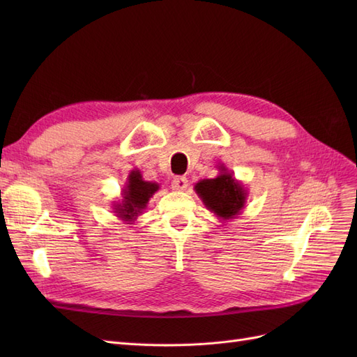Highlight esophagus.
<instances>
[{
    "instance_id": "1",
    "label": "esophagus",
    "mask_w": 357,
    "mask_h": 357,
    "mask_svg": "<svg viewBox=\"0 0 357 357\" xmlns=\"http://www.w3.org/2000/svg\"><path fill=\"white\" fill-rule=\"evenodd\" d=\"M189 186V180L186 177H176L171 183V188L172 190H177V192H183L186 190Z\"/></svg>"
}]
</instances>
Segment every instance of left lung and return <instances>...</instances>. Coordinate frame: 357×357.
<instances>
[{
  "label": "left lung",
  "instance_id": "obj_1",
  "mask_svg": "<svg viewBox=\"0 0 357 357\" xmlns=\"http://www.w3.org/2000/svg\"><path fill=\"white\" fill-rule=\"evenodd\" d=\"M195 192L207 210L222 220L235 219L247 201L244 185L223 164L219 167V176L199 180L195 185Z\"/></svg>",
  "mask_w": 357,
  "mask_h": 357
}]
</instances>
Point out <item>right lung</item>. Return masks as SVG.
Here are the masks:
<instances>
[{
    "instance_id": "obj_1",
    "label": "right lung",
    "mask_w": 357,
    "mask_h": 357,
    "mask_svg": "<svg viewBox=\"0 0 357 357\" xmlns=\"http://www.w3.org/2000/svg\"><path fill=\"white\" fill-rule=\"evenodd\" d=\"M159 190V185L155 181H146L142 171L132 169L129 172L128 180L122 189V198L113 201V213L116 218L132 225L138 215H142L147 208L149 199Z\"/></svg>"
}]
</instances>
